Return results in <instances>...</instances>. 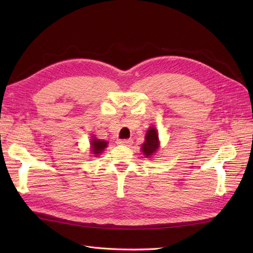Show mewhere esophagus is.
Returning a JSON list of instances; mask_svg holds the SVG:
<instances>
[{
    "label": "esophagus",
    "instance_id": "esophagus-1",
    "mask_svg": "<svg viewBox=\"0 0 253 253\" xmlns=\"http://www.w3.org/2000/svg\"><path fill=\"white\" fill-rule=\"evenodd\" d=\"M117 143L122 144V146H130L132 143V140L131 139H122V140H118Z\"/></svg>",
    "mask_w": 253,
    "mask_h": 253
}]
</instances>
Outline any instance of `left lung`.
Masks as SVG:
<instances>
[{
	"label": "left lung",
	"instance_id": "1",
	"mask_svg": "<svg viewBox=\"0 0 253 253\" xmlns=\"http://www.w3.org/2000/svg\"><path fill=\"white\" fill-rule=\"evenodd\" d=\"M144 141L141 146V151L147 158H151L153 154L157 153L160 148L159 142V133L155 127H150L147 130L146 137H144Z\"/></svg>",
	"mask_w": 253,
	"mask_h": 253
}]
</instances>
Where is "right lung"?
<instances>
[{
    "label": "right lung",
    "instance_id": "add662e5",
    "mask_svg": "<svg viewBox=\"0 0 253 253\" xmlns=\"http://www.w3.org/2000/svg\"><path fill=\"white\" fill-rule=\"evenodd\" d=\"M90 144H91L90 147L91 152H92V154H94V157H96V155H99L104 151V149L107 147V141L100 140V139H96L95 137H93L91 139Z\"/></svg>",
    "mask_w": 253,
    "mask_h": 253
}]
</instances>
